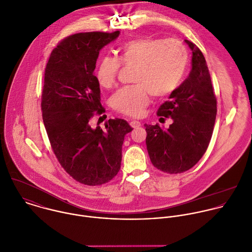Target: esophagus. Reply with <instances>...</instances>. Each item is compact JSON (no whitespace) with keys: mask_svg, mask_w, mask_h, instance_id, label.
<instances>
[{"mask_svg":"<svg viewBox=\"0 0 252 252\" xmlns=\"http://www.w3.org/2000/svg\"><path fill=\"white\" fill-rule=\"evenodd\" d=\"M129 125L131 126V127H138V126H141V123L140 122H138V121H131L130 123H129Z\"/></svg>","mask_w":252,"mask_h":252,"instance_id":"34e87169","label":"esophagus"}]
</instances>
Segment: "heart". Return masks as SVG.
<instances>
[{
  "instance_id": "1",
  "label": "heart",
  "mask_w": 252,
  "mask_h": 252,
  "mask_svg": "<svg viewBox=\"0 0 252 252\" xmlns=\"http://www.w3.org/2000/svg\"><path fill=\"white\" fill-rule=\"evenodd\" d=\"M188 63L184 44L175 39L162 40L142 37L129 40L118 49V59L104 56L96 69V79L103 88H111L117 79L121 64L134 67L136 85L120 89L112 98L114 109L136 117L149 102V92L157 98L172 93L181 83Z\"/></svg>"
}]
</instances>
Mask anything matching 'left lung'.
Returning a JSON list of instances; mask_svg holds the SVG:
<instances>
[{"label":"left lung","instance_id":"1","mask_svg":"<svg viewBox=\"0 0 252 252\" xmlns=\"http://www.w3.org/2000/svg\"><path fill=\"white\" fill-rule=\"evenodd\" d=\"M185 42L193 53L190 74L157 111V116L170 117L173 123L167 129L144 125L152 164L170 174L189 170L202 158L217 116V99L206 59L196 44L187 39Z\"/></svg>","mask_w":252,"mask_h":252}]
</instances>
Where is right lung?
Masks as SVG:
<instances>
[{"mask_svg": "<svg viewBox=\"0 0 252 252\" xmlns=\"http://www.w3.org/2000/svg\"><path fill=\"white\" fill-rule=\"evenodd\" d=\"M119 35V31L70 35L52 50L45 68L41 111L51 147L64 170L88 186L118 174L125 136L132 130L122 119L106 122V129L89 124L95 112H104L94 74L99 52Z\"/></svg>", "mask_w": 252, "mask_h": 252, "instance_id": "obj_1", "label": "right lung"}]
</instances>
